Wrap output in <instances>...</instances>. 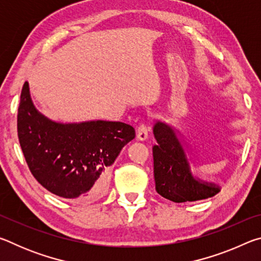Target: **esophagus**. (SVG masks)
Masks as SVG:
<instances>
[{
	"label": "esophagus",
	"mask_w": 261,
	"mask_h": 261,
	"mask_svg": "<svg viewBox=\"0 0 261 261\" xmlns=\"http://www.w3.org/2000/svg\"><path fill=\"white\" fill-rule=\"evenodd\" d=\"M148 138V127L145 125H140L137 129V139L139 141H145Z\"/></svg>",
	"instance_id": "1"
}]
</instances>
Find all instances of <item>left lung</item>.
<instances>
[{
	"instance_id": "obj_1",
	"label": "left lung",
	"mask_w": 261,
	"mask_h": 261,
	"mask_svg": "<svg viewBox=\"0 0 261 261\" xmlns=\"http://www.w3.org/2000/svg\"><path fill=\"white\" fill-rule=\"evenodd\" d=\"M153 135L156 140L153 146L154 179L159 194L174 202H185L207 199L221 191L220 185L205 182L192 174L187 144L179 130L156 121Z\"/></svg>"
}]
</instances>
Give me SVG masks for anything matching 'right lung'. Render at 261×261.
I'll return each instance as SVG.
<instances>
[{"instance_id": "right-lung-1", "label": "right lung", "mask_w": 261, "mask_h": 261, "mask_svg": "<svg viewBox=\"0 0 261 261\" xmlns=\"http://www.w3.org/2000/svg\"><path fill=\"white\" fill-rule=\"evenodd\" d=\"M21 151L34 178L56 196L83 202L107 191L110 167L135 138L122 122H55L35 108L25 82L17 115Z\"/></svg>"}]
</instances>
